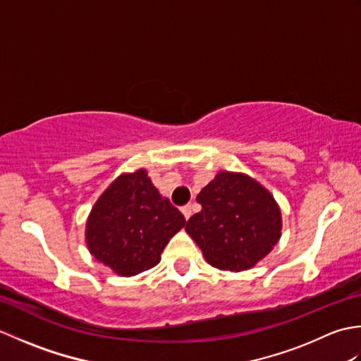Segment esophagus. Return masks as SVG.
I'll return each instance as SVG.
<instances>
[{
  "mask_svg": "<svg viewBox=\"0 0 361 361\" xmlns=\"http://www.w3.org/2000/svg\"><path fill=\"white\" fill-rule=\"evenodd\" d=\"M181 212H183V216H185V219L188 220L190 216H192V212H194V206H192V204H186V206H183V208H181Z\"/></svg>",
  "mask_w": 361,
  "mask_h": 361,
  "instance_id": "obj_1",
  "label": "esophagus"
}]
</instances>
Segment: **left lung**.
Wrapping results in <instances>:
<instances>
[{
  "label": "left lung",
  "mask_w": 361,
  "mask_h": 361,
  "mask_svg": "<svg viewBox=\"0 0 361 361\" xmlns=\"http://www.w3.org/2000/svg\"><path fill=\"white\" fill-rule=\"evenodd\" d=\"M197 202L202 211L188 220L186 231L212 267L247 270L279 240V206L265 188L247 175L217 173L197 195Z\"/></svg>",
  "instance_id": "left-lung-1"
}]
</instances>
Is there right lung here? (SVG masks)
Returning a JSON list of instances; mask_svg holds the SVG:
<instances>
[{"mask_svg":"<svg viewBox=\"0 0 361 361\" xmlns=\"http://www.w3.org/2000/svg\"><path fill=\"white\" fill-rule=\"evenodd\" d=\"M186 219L159 195L144 169L121 175L99 197L87 221V245L99 262L121 276L155 267Z\"/></svg>","mask_w":361,"mask_h":361,"instance_id":"right-lung-1","label":"right lung"}]
</instances>
